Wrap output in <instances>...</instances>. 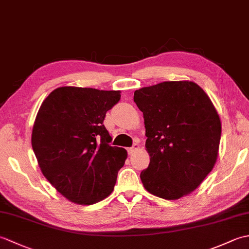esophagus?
<instances>
[{
  "mask_svg": "<svg viewBox=\"0 0 249 249\" xmlns=\"http://www.w3.org/2000/svg\"><path fill=\"white\" fill-rule=\"evenodd\" d=\"M140 149V146H139V144H137V143H135L133 146L131 147H129V149L127 150L128 151V154L129 155H131V154H134V153L136 152V151H138Z\"/></svg>",
  "mask_w": 249,
  "mask_h": 249,
  "instance_id": "obj_1",
  "label": "esophagus"
}]
</instances>
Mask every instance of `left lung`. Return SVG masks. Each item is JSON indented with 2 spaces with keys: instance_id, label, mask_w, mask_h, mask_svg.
<instances>
[{
  "instance_id": "1",
  "label": "left lung",
  "mask_w": 249,
  "mask_h": 249,
  "mask_svg": "<svg viewBox=\"0 0 249 249\" xmlns=\"http://www.w3.org/2000/svg\"><path fill=\"white\" fill-rule=\"evenodd\" d=\"M143 112L150 165L141 171L147 192L166 200L189 195L217 160L221 124L210 97L192 81H165L135 91Z\"/></svg>"
}]
</instances>
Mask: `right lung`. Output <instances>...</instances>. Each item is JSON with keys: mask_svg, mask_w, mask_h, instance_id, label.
Here are the masks:
<instances>
[{"mask_svg": "<svg viewBox=\"0 0 249 249\" xmlns=\"http://www.w3.org/2000/svg\"><path fill=\"white\" fill-rule=\"evenodd\" d=\"M120 91L62 87L52 91L36 115L32 147L45 178L71 202L89 205L112 193L127 152L111 146L104 125Z\"/></svg>", "mask_w": 249, "mask_h": 249, "instance_id": "add662e5", "label": "right lung"}]
</instances>
